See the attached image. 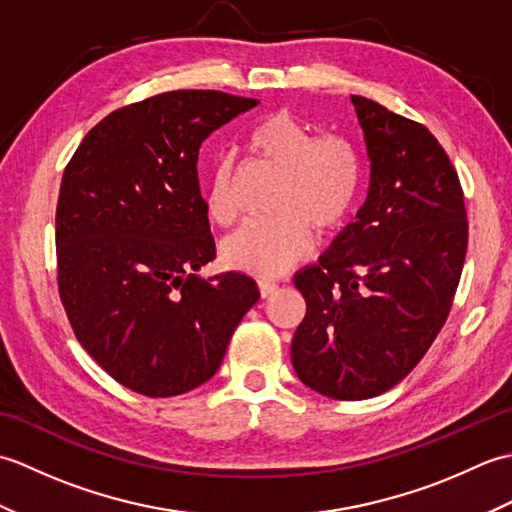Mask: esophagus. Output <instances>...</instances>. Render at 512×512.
<instances>
[{
    "label": "esophagus",
    "instance_id": "obj_1",
    "mask_svg": "<svg viewBox=\"0 0 512 512\" xmlns=\"http://www.w3.org/2000/svg\"><path fill=\"white\" fill-rule=\"evenodd\" d=\"M257 286H259V295H262V297H270L277 290V284H275V281H270V279H259Z\"/></svg>",
    "mask_w": 512,
    "mask_h": 512
}]
</instances>
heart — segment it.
Here are the masks:
<instances>
[{"label":"heart","instance_id":"b5f03b06","mask_svg":"<svg viewBox=\"0 0 512 512\" xmlns=\"http://www.w3.org/2000/svg\"><path fill=\"white\" fill-rule=\"evenodd\" d=\"M250 156L277 171L270 198L273 215L246 222L222 244L228 268L277 277L308 253L310 228L325 235L341 226L356 202L361 160L343 136L314 138L312 129L286 110L270 112L248 127ZM209 220L228 226L237 209L228 162H215L204 189Z\"/></svg>","mask_w":512,"mask_h":512}]
</instances>
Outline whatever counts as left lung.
Segmentation results:
<instances>
[{
	"label": "left lung",
	"instance_id": "1",
	"mask_svg": "<svg viewBox=\"0 0 512 512\" xmlns=\"http://www.w3.org/2000/svg\"><path fill=\"white\" fill-rule=\"evenodd\" d=\"M369 158L367 198L295 286L292 339L303 385L365 400L398 385L436 341L460 284L469 222L447 151L427 127L350 96Z\"/></svg>",
	"mask_w": 512,
	"mask_h": 512
}]
</instances>
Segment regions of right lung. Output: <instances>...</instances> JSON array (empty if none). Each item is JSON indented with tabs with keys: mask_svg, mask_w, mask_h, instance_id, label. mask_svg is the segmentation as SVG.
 I'll list each match as a JSON object with an SVG mask.
<instances>
[{
	"mask_svg": "<svg viewBox=\"0 0 512 512\" xmlns=\"http://www.w3.org/2000/svg\"><path fill=\"white\" fill-rule=\"evenodd\" d=\"M259 101L178 90L121 107L63 171L57 281L88 354L127 389L180 396L206 383L255 306V279L195 275L215 259L198 151Z\"/></svg>",
	"mask_w": 512,
	"mask_h": 512,
	"instance_id": "obj_1",
	"label": "right lung"
}]
</instances>
